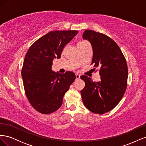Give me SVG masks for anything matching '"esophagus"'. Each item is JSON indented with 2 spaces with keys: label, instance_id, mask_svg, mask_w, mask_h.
Instances as JSON below:
<instances>
[{
  "label": "esophagus",
  "instance_id": "esophagus-1",
  "mask_svg": "<svg viewBox=\"0 0 146 146\" xmlns=\"http://www.w3.org/2000/svg\"><path fill=\"white\" fill-rule=\"evenodd\" d=\"M76 80H77V79H79V78H80V74H76Z\"/></svg>",
  "mask_w": 146,
  "mask_h": 146
}]
</instances>
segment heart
Here are the masks:
<instances>
[{
	"mask_svg": "<svg viewBox=\"0 0 146 146\" xmlns=\"http://www.w3.org/2000/svg\"><path fill=\"white\" fill-rule=\"evenodd\" d=\"M81 42H83V41H81Z\"/></svg>",
	"mask_w": 146,
	"mask_h": 146,
	"instance_id": "1",
	"label": "heart"
}]
</instances>
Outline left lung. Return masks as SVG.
<instances>
[{
    "instance_id": "left-lung-1",
    "label": "left lung",
    "mask_w": 146,
    "mask_h": 146,
    "mask_svg": "<svg viewBox=\"0 0 146 146\" xmlns=\"http://www.w3.org/2000/svg\"><path fill=\"white\" fill-rule=\"evenodd\" d=\"M83 38L91 44V64L94 69L99 68L100 80L94 82L85 75L80 77L85 83L80 91L82 100L90 111L102 114L115 107L125 93L128 77L126 60L117 44L107 35L86 30Z\"/></svg>"
}]
</instances>
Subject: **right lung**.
I'll use <instances>...</instances> for the list:
<instances>
[{
    "instance_id": "1",
    "label": "right lung",
    "mask_w": 146,
    "mask_h": 146,
    "mask_svg": "<svg viewBox=\"0 0 146 146\" xmlns=\"http://www.w3.org/2000/svg\"><path fill=\"white\" fill-rule=\"evenodd\" d=\"M77 30L52 31L35 41L25 55L22 68L26 96L34 109L50 114L62 105L63 98L76 79L70 71L59 74L52 70L54 58H60L65 46Z\"/></svg>"
}]
</instances>
